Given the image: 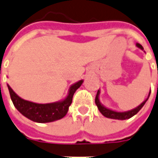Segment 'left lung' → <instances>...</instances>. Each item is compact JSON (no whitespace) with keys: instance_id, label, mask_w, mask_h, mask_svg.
Masks as SVG:
<instances>
[{"instance_id":"1","label":"left lung","mask_w":158,"mask_h":158,"mask_svg":"<svg viewBox=\"0 0 158 158\" xmlns=\"http://www.w3.org/2000/svg\"><path fill=\"white\" fill-rule=\"evenodd\" d=\"M136 46H137L138 48L140 49V50L144 51L143 46L140 45V44H139V43H136ZM144 52H145V51H144ZM100 93H101V91H100V89H98L97 94H96V99H95V102H96V105L97 106V107H98V109H99L100 113H102L103 116L106 117V118H108L118 119V120H125V119H129L130 118H132L133 116H135L136 113H138L139 110L142 108L143 106L145 105V103L146 102V101L149 98L150 94H151V90H150L149 94H148L147 98H146L141 104H139V106L135 107L134 109L129 110V111H125V112H118V111L110 109L108 107H106V106H104V105L102 104V102H100Z\"/></svg>"}]
</instances>
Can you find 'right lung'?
<instances>
[{"label":"right lung","mask_w":158,"mask_h":158,"mask_svg":"<svg viewBox=\"0 0 158 158\" xmlns=\"http://www.w3.org/2000/svg\"><path fill=\"white\" fill-rule=\"evenodd\" d=\"M84 80L81 79L78 82L73 84L69 87L68 96L64 99L45 104L26 101L18 96L9 85H7V87L12 103L19 113L34 122L44 123L54 122L65 116L69 111V106L72 103L73 94L81 86Z\"/></svg>","instance_id":"obj_1"}]
</instances>
